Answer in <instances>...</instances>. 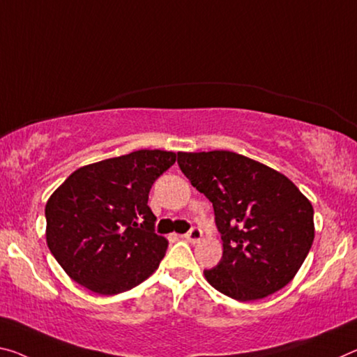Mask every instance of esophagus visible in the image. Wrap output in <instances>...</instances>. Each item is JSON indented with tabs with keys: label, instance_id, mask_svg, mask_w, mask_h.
I'll list each match as a JSON object with an SVG mask.
<instances>
[{
	"label": "esophagus",
	"instance_id": "obj_1",
	"mask_svg": "<svg viewBox=\"0 0 357 357\" xmlns=\"http://www.w3.org/2000/svg\"><path fill=\"white\" fill-rule=\"evenodd\" d=\"M184 238L188 240V241H190V243H197V241H200V238H202V229H199V227H192L188 234L184 235Z\"/></svg>",
	"mask_w": 357,
	"mask_h": 357
}]
</instances>
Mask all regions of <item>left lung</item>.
<instances>
[{"instance_id":"left-lung-1","label":"left lung","mask_w":357,"mask_h":357,"mask_svg":"<svg viewBox=\"0 0 357 357\" xmlns=\"http://www.w3.org/2000/svg\"><path fill=\"white\" fill-rule=\"evenodd\" d=\"M178 165L213 203L222 259L209 284L235 301H259L289 282L314 240L313 206L292 181L230 151L178 152Z\"/></svg>"}]
</instances>
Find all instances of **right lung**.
<instances>
[{
    "label": "right lung",
    "mask_w": 357,
    "mask_h": 357,
    "mask_svg": "<svg viewBox=\"0 0 357 357\" xmlns=\"http://www.w3.org/2000/svg\"><path fill=\"white\" fill-rule=\"evenodd\" d=\"M176 162L141 149L71 173L46 205L47 246L71 280L101 296L154 273L168 248L148 205L152 184Z\"/></svg>",
    "instance_id": "1"
}]
</instances>
